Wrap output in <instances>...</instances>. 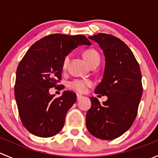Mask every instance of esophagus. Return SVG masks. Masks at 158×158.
Listing matches in <instances>:
<instances>
[{
    "instance_id": "1",
    "label": "esophagus",
    "mask_w": 158,
    "mask_h": 158,
    "mask_svg": "<svg viewBox=\"0 0 158 158\" xmlns=\"http://www.w3.org/2000/svg\"><path fill=\"white\" fill-rule=\"evenodd\" d=\"M81 98H82V95H79V94H77V95H76V98H77V100H79Z\"/></svg>"
}]
</instances>
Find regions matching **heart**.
<instances>
[{
    "label": "heart",
    "instance_id": "1",
    "mask_svg": "<svg viewBox=\"0 0 158 158\" xmlns=\"http://www.w3.org/2000/svg\"><path fill=\"white\" fill-rule=\"evenodd\" d=\"M83 56L85 58V61L89 63L90 66L93 65L98 64L100 62V56L98 55V52L93 49H89L84 51ZM69 62V56H66L64 57L62 63V67L63 69H66L68 66V63ZM92 85V82L89 80H85V79H76L71 81L68 84V86L72 90H74L77 92H84L86 90L87 87L90 86Z\"/></svg>",
    "mask_w": 158,
    "mask_h": 158
}]
</instances>
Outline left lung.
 I'll return each mask as SVG.
<instances>
[{
	"label": "left lung",
	"instance_id": "1",
	"mask_svg": "<svg viewBox=\"0 0 158 158\" xmlns=\"http://www.w3.org/2000/svg\"><path fill=\"white\" fill-rule=\"evenodd\" d=\"M89 38L98 43L106 56L103 79L95 92L108 96V100L100 103L91 97L86 127L95 138L115 139L136 118L143 90L141 69L132 51L118 37L98 33Z\"/></svg>",
	"mask_w": 158,
	"mask_h": 158
}]
</instances>
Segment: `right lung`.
<instances>
[{
	"mask_svg": "<svg viewBox=\"0 0 158 158\" xmlns=\"http://www.w3.org/2000/svg\"><path fill=\"white\" fill-rule=\"evenodd\" d=\"M80 45H91L84 35L54 33L33 44L19 63L14 95L22 124L33 135L49 138L62 130L67 111L76 101V95L65 91L54 98L50 88L62 79V63L66 56Z\"/></svg>",
	"mask_w": 158,
	"mask_h": 158,
	"instance_id": "add662e5",
	"label": "right lung"
}]
</instances>
